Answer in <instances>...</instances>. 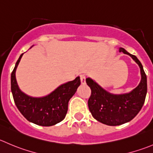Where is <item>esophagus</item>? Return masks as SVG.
I'll list each match as a JSON object with an SVG mask.
<instances>
[{
  "mask_svg": "<svg viewBox=\"0 0 153 153\" xmlns=\"http://www.w3.org/2000/svg\"><path fill=\"white\" fill-rule=\"evenodd\" d=\"M86 78H87L86 75H80V79H81V84H85V83H86Z\"/></svg>",
  "mask_w": 153,
  "mask_h": 153,
  "instance_id": "obj_1",
  "label": "esophagus"
}]
</instances>
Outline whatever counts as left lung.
I'll return each mask as SVG.
<instances>
[{"label": "left lung", "instance_id": "left-lung-1", "mask_svg": "<svg viewBox=\"0 0 153 153\" xmlns=\"http://www.w3.org/2000/svg\"><path fill=\"white\" fill-rule=\"evenodd\" d=\"M120 51L129 55L140 69L141 80L132 91L124 94H112L91 78L86 79L87 84L91 90L88 107L92 116L99 122L113 126L131 121L143 107L147 92L146 75L140 60L124 48H120Z\"/></svg>", "mask_w": 153, "mask_h": 153}]
</instances>
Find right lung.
<instances>
[{"instance_id": "right-lung-1", "label": "right lung", "mask_w": 153, "mask_h": 153, "mask_svg": "<svg viewBox=\"0 0 153 153\" xmlns=\"http://www.w3.org/2000/svg\"><path fill=\"white\" fill-rule=\"evenodd\" d=\"M23 54L17 60L11 74V90L16 107L29 122L42 126H51L61 122L68 111V103L81 84L80 77L61 84L43 97L27 96L19 89L16 72Z\"/></svg>"}]
</instances>
